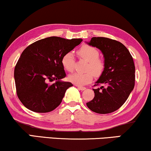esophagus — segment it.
Returning <instances> with one entry per match:
<instances>
[{"instance_id": "esophagus-1", "label": "esophagus", "mask_w": 151, "mask_h": 151, "mask_svg": "<svg viewBox=\"0 0 151 151\" xmlns=\"http://www.w3.org/2000/svg\"><path fill=\"white\" fill-rule=\"evenodd\" d=\"M76 86H77V85H76ZM77 87L78 88V89L81 90V91H84V90L86 89V88L85 87H81V86H77Z\"/></svg>"}]
</instances>
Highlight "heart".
Returning a JSON list of instances; mask_svg holds the SVG:
<instances>
[{
	"label": "heart",
	"instance_id": "obj_1",
	"mask_svg": "<svg viewBox=\"0 0 151 151\" xmlns=\"http://www.w3.org/2000/svg\"><path fill=\"white\" fill-rule=\"evenodd\" d=\"M80 58L87 62L85 73H74L68 76V80L76 85H85L93 79V75L99 76L104 69V62L99 58V51L94 47L83 45L78 50ZM62 64L67 71H73L74 67V56L72 52H68L62 57Z\"/></svg>",
	"mask_w": 151,
	"mask_h": 151
}]
</instances>
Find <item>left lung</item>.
Returning <instances> with one entry per match:
<instances>
[{"instance_id":"obj_1","label":"left lung","mask_w":151,"mask_h":151,"mask_svg":"<svg viewBox=\"0 0 151 151\" xmlns=\"http://www.w3.org/2000/svg\"><path fill=\"white\" fill-rule=\"evenodd\" d=\"M101 50L104 57V70L93 89L94 98L87 103L91 111L108 114L120 108L134 87L135 66L127 48L118 41L106 37H92L87 43Z\"/></svg>"}]
</instances>
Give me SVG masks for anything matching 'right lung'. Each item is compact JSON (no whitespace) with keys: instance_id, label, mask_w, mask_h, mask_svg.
I'll return each mask as SVG.
<instances>
[{"instance_id":"right-lung-1","label":"right lung","mask_w":151,"mask_h":151,"mask_svg":"<svg viewBox=\"0 0 151 151\" xmlns=\"http://www.w3.org/2000/svg\"><path fill=\"white\" fill-rule=\"evenodd\" d=\"M82 39L50 37L37 41L23 50L14 68L18 98L35 112L46 113L58 107L66 89L73 86L61 81L66 77L62 57L81 43ZM56 83L49 84V81Z\"/></svg>"}]
</instances>
